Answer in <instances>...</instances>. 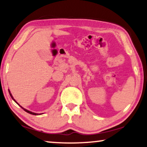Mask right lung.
<instances>
[{"label": "right lung", "instance_id": "right-lung-1", "mask_svg": "<svg viewBox=\"0 0 147 147\" xmlns=\"http://www.w3.org/2000/svg\"><path fill=\"white\" fill-rule=\"evenodd\" d=\"M8 92H9V94H10V97H12V99H13V100H14V101H15V102H16V103L17 104H18V105H19V104H18V103H17V102L16 101V100L14 99V97H12V94H11V93H10V90H9V89H8ZM20 107L21 108H22V109H24V110L25 111H26V112H27V113H30V114H32V115H40V114H38V113H33V112H32V111H28V110H27V109H24V108H23V107H22V106H20Z\"/></svg>", "mask_w": 147, "mask_h": 147}]
</instances>
